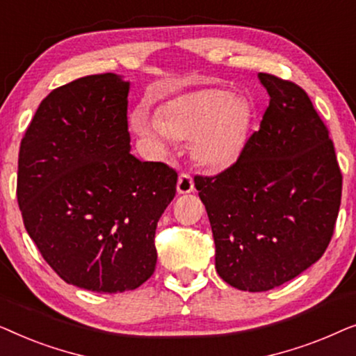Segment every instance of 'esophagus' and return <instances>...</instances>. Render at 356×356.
I'll return each mask as SVG.
<instances>
[{
    "mask_svg": "<svg viewBox=\"0 0 356 356\" xmlns=\"http://www.w3.org/2000/svg\"><path fill=\"white\" fill-rule=\"evenodd\" d=\"M177 189H178L179 194L193 193L194 191V181H193L191 175H189V173H181V175H179Z\"/></svg>",
    "mask_w": 356,
    "mask_h": 356,
    "instance_id": "obj_1",
    "label": "esophagus"
}]
</instances>
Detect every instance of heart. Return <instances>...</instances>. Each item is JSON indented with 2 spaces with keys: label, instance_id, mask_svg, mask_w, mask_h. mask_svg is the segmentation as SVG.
Listing matches in <instances>:
<instances>
[{
  "label": "heart",
  "instance_id": "1",
  "mask_svg": "<svg viewBox=\"0 0 356 356\" xmlns=\"http://www.w3.org/2000/svg\"><path fill=\"white\" fill-rule=\"evenodd\" d=\"M246 105L222 89L188 92L167 102L157 116L138 110L133 126L159 144L175 138H193V157L204 168L222 170L240 157L246 144Z\"/></svg>",
  "mask_w": 356,
  "mask_h": 356
}]
</instances>
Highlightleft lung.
<instances>
[{
	"mask_svg": "<svg viewBox=\"0 0 356 356\" xmlns=\"http://www.w3.org/2000/svg\"><path fill=\"white\" fill-rule=\"evenodd\" d=\"M269 106L240 157L194 177L216 243V269L238 290L267 291L327 250L342 197L329 129L295 82L259 72Z\"/></svg>",
	"mask_w": 356,
	"mask_h": 356,
	"instance_id": "1",
	"label": "left lung"
}]
</instances>
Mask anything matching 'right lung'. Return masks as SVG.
<instances>
[{
  "instance_id": "obj_1",
  "label": "right lung",
  "mask_w": 356,
  "mask_h": 356,
  "mask_svg": "<svg viewBox=\"0 0 356 356\" xmlns=\"http://www.w3.org/2000/svg\"><path fill=\"white\" fill-rule=\"evenodd\" d=\"M129 82L94 74L51 90L21 140L17 202L29 236L66 284L99 293L143 285L178 175L140 162L128 131Z\"/></svg>"
}]
</instances>
